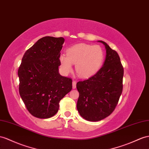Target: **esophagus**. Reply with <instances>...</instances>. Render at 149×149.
Wrapping results in <instances>:
<instances>
[{"instance_id":"obj_1","label":"esophagus","mask_w":149,"mask_h":149,"mask_svg":"<svg viewBox=\"0 0 149 149\" xmlns=\"http://www.w3.org/2000/svg\"><path fill=\"white\" fill-rule=\"evenodd\" d=\"M72 88L73 89L76 88V82L74 81H73V82H72Z\"/></svg>"}]
</instances>
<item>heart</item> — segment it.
<instances>
[{"label":"heart","instance_id":"1","mask_svg":"<svg viewBox=\"0 0 149 149\" xmlns=\"http://www.w3.org/2000/svg\"><path fill=\"white\" fill-rule=\"evenodd\" d=\"M67 55L61 54L59 62L65 74L72 71L75 64V71L82 78H89L96 74L103 63L104 54L100 46L79 43L68 48Z\"/></svg>","mask_w":149,"mask_h":149}]
</instances>
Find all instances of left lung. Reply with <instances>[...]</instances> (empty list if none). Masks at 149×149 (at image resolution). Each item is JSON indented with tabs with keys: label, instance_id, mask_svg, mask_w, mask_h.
<instances>
[{
	"label": "left lung",
	"instance_id": "left-lung-1",
	"mask_svg": "<svg viewBox=\"0 0 149 149\" xmlns=\"http://www.w3.org/2000/svg\"><path fill=\"white\" fill-rule=\"evenodd\" d=\"M106 50L103 65L89 79L77 83L79 93L77 109L83 118L98 121L115 109L123 90V67L120 56L103 41Z\"/></svg>",
	"mask_w": 149,
	"mask_h": 149
}]
</instances>
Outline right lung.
Returning <instances> with one entry per match:
<instances>
[{
	"label": "right lung",
	"instance_id": "1",
	"mask_svg": "<svg viewBox=\"0 0 149 149\" xmlns=\"http://www.w3.org/2000/svg\"><path fill=\"white\" fill-rule=\"evenodd\" d=\"M65 39L45 36L22 57L18 70L19 91L28 111L38 118H51L59 102L72 89V81L58 72L59 56Z\"/></svg>",
	"mask_w": 149,
	"mask_h": 149
}]
</instances>
